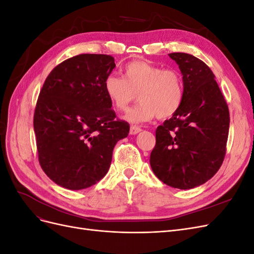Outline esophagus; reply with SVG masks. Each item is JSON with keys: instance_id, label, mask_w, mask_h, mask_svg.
Masks as SVG:
<instances>
[{"instance_id": "obj_1", "label": "esophagus", "mask_w": 254, "mask_h": 254, "mask_svg": "<svg viewBox=\"0 0 254 254\" xmlns=\"http://www.w3.org/2000/svg\"><path fill=\"white\" fill-rule=\"evenodd\" d=\"M141 127L139 126H135V125H132L131 127H130V134H136L139 133L141 131Z\"/></svg>"}]
</instances>
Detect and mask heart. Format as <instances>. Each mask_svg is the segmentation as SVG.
Listing matches in <instances>:
<instances>
[{"mask_svg": "<svg viewBox=\"0 0 254 254\" xmlns=\"http://www.w3.org/2000/svg\"><path fill=\"white\" fill-rule=\"evenodd\" d=\"M104 91L118 111H127L139 95L141 104L126 119L132 123L148 122L155 117L172 118L184 101V81L181 73L143 60H134L124 68V77L111 73L104 80Z\"/></svg>", "mask_w": 254, "mask_h": 254, "instance_id": "obj_1", "label": "heart"}]
</instances>
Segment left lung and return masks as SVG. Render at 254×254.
<instances>
[{
  "label": "left lung",
  "mask_w": 254,
  "mask_h": 254,
  "mask_svg": "<svg viewBox=\"0 0 254 254\" xmlns=\"http://www.w3.org/2000/svg\"><path fill=\"white\" fill-rule=\"evenodd\" d=\"M168 55L179 65L186 94L179 111L156 130L150 165L163 183L189 190L210 180L224 162L229 109L202 60L186 53Z\"/></svg>",
  "instance_id": "obj_1"
}]
</instances>
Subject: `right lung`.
I'll return each instance as SVG.
<instances>
[{
  "label": "right lung",
  "instance_id": "add662e5",
  "mask_svg": "<svg viewBox=\"0 0 254 254\" xmlns=\"http://www.w3.org/2000/svg\"><path fill=\"white\" fill-rule=\"evenodd\" d=\"M114 67L110 55L80 54L54 67L40 90L34 113L38 160L64 189H87L104 178L115 144L129 133L104 91Z\"/></svg>",
  "mask_w": 254,
  "mask_h": 254
}]
</instances>
